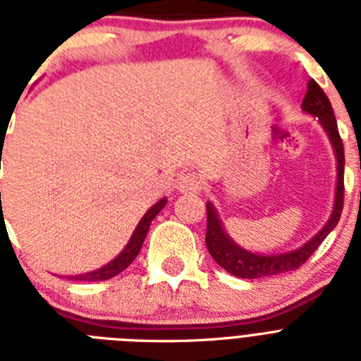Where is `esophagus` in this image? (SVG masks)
I'll return each instance as SVG.
<instances>
[{"label":"esophagus","instance_id":"esophagus-1","mask_svg":"<svg viewBox=\"0 0 361 361\" xmlns=\"http://www.w3.org/2000/svg\"><path fill=\"white\" fill-rule=\"evenodd\" d=\"M202 180L198 178L195 172H189V174H183L178 181V189L183 195H192V192H200L202 191Z\"/></svg>","mask_w":361,"mask_h":361}]
</instances>
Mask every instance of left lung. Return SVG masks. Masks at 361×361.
Returning a JSON list of instances; mask_svg holds the SVG:
<instances>
[{
  "mask_svg": "<svg viewBox=\"0 0 361 361\" xmlns=\"http://www.w3.org/2000/svg\"><path fill=\"white\" fill-rule=\"evenodd\" d=\"M302 110L305 114H311L319 118V123L328 135L336 153L337 161V183H336V198H334V209H331L330 219L326 225L314 234L307 243H303L298 249L286 252H277V255H266V252H252L238 245L236 241L228 236V232L223 226V221L219 219V214L212 202H206V212H208V231H206V247L214 260L221 268L226 269L228 274L241 277V279H258V277H269V275H279L298 269L305 260H307L317 247L326 240L336 225L339 223L343 212V197H345V149H343L341 136L337 130V121L334 116L330 99L326 97L322 87L314 80L307 82V93L303 97Z\"/></svg>",
  "mask_w": 361,
  "mask_h": 361,
  "instance_id": "obj_1",
  "label": "left lung"
}]
</instances>
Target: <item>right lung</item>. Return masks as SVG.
I'll use <instances>...</instances> for the list:
<instances>
[{
    "label": "right lung",
    "mask_w": 361,
    "mask_h": 361,
    "mask_svg": "<svg viewBox=\"0 0 361 361\" xmlns=\"http://www.w3.org/2000/svg\"><path fill=\"white\" fill-rule=\"evenodd\" d=\"M166 206V198H161L157 204H153L152 208L147 209L144 217L138 221V225H136L135 232H133V236L130 240L127 241V245L123 247V251L114 258V260H110L109 264H104L101 268L93 269V271H87V274H78V275H69V279L73 281H106L110 277H114V275L121 274L123 269H127L130 266V262L135 260L136 255L140 252L142 243L146 240V234L149 231V225H152V221L157 217V214L161 209Z\"/></svg>",
    "instance_id": "right-lung-1"
}]
</instances>
